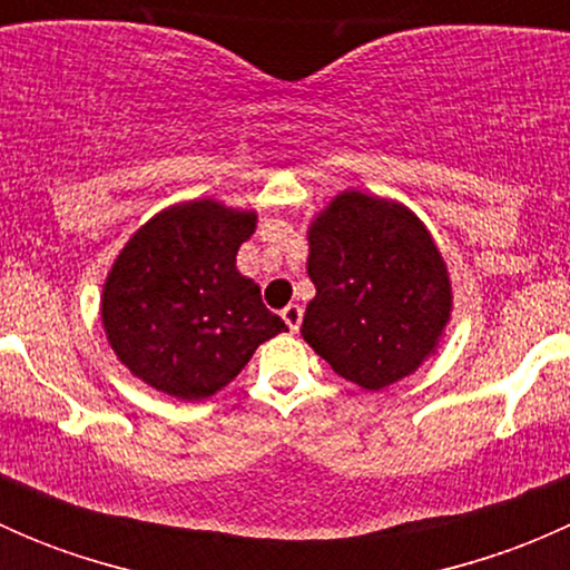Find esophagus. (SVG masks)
<instances>
[{"mask_svg":"<svg viewBox=\"0 0 570 570\" xmlns=\"http://www.w3.org/2000/svg\"><path fill=\"white\" fill-rule=\"evenodd\" d=\"M281 317H284L286 327H289L292 333H297V327H301V322H303V308L295 306V303H289V306L281 312Z\"/></svg>","mask_w":570,"mask_h":570,"instance_id":"34e87169","label":"esophagus"}]
</instances>
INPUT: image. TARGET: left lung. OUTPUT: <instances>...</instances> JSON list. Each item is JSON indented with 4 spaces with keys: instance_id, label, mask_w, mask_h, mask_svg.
<instances>
[{
    "instance_id": "8db88e82",
    "label": "left lung",
    "mask_w": 570,
    "mask_h": 570,
    "mask_svg": "<svg viewBox=\"0 0 570 570\" xmlns=\"http://www.w3.org/2000/svg\"><path fill=\"white\" fill-rule=\"evenodd\" d=\"M303 338L336 375L381 392L435 355L452 281L433 234L392 198L344 189L308 226Z\"/></svg>"
}]
</instances>
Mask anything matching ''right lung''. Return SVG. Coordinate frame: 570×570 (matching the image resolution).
Masks as SVG:
<instances>
[{"instance_id":"add662e5","label":"right lung","mask_w":570,"mask_h":570,"mask_svg":"<svg viewBox=\"0 0 570 570\" xmlns=\"http://www.w3.org/2000/svg\"><path fill=\"white\" fill-rule=\"evenodd\" d=\"M253 232L256 212L198 198L131 234L101 289L107 342L131 375L176 400H206L243 372L258 344L286 331L237 269Z\"/></svg>"}]
</instances>
